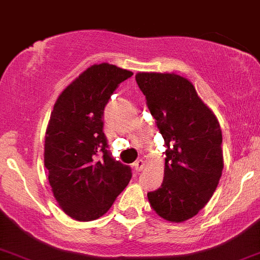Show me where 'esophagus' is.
<instances>
[{
  "label": "esophagus",
  "instance_id": "esophagus-1",
  "mask_svg": "<svg viewBox=\"0 0 260 260\" xmlns=\"http://www.w3.org/2000/svg\"><path fill=\"white\" fill-rule=\"evenodd\" d=\"M144 166H145V161L143 160V159H139V160H137L136 162H134V169H136L138 172L143 170Z\"/></svg>",
  "mask_w": 260,
  "mask_h": 260
}]
</instances>
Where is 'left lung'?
I'll use <instances>...</instances> for the list:
<instances>
[{"label": "left lung", "mask_w": 260, "mask_h": 260, "mask_svg": "<svg viewBox=\"0 0 260 260\" xmlns=\"http://www.w3.org/2000/svg\"><path fill=\"white\" fill-rule=\"evenodd\" d=\"M136 79L166 146L164 179L147 193L148 202L164 220L183 222L208 203L219 184L220 123L189 79L160 72H138Z\"/></svg>", "instance_id": "8db88e82"}]
</instances>
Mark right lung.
<instances>
[{
	"mask_svg": "<svg viewBox=\"0 0 260 260\" xmlns=\"http://www.w3.org/2000/svg\"><path fill=\"white\" fill-rule=\"evenodd\" d=\"M132 75L113 64H94L54 103L44 162L54 199L71 219L92 221L105 215L132 178L129 166L110 157L103 133L105 107L117 85Z\"/></svg>",
	"mask_w": 260,
	"mask_h": 260,
	"instance_id": "add662e5",
	"label": "right lung"
}]
</instances>
